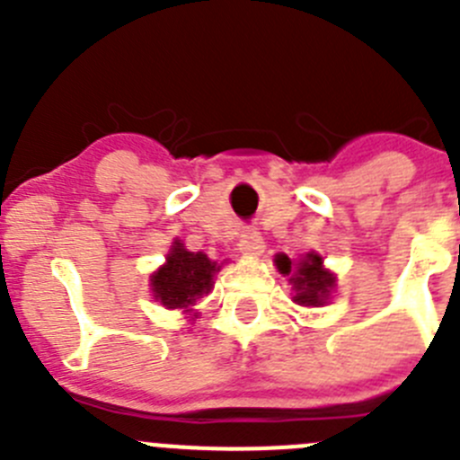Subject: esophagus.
Here are the masks:
<instances>
[{
    "mask_svg": "<svg viewBox=\"0 0 460 460\" xmlns=\"http://www.w3.org/2000/svg\"><path fill=\"white\" fill-rule=\"evenodd\" d=\"M239 251L246 255H260L265 251V242H262L258 230H246L242 234V239H239Z\"/></svg>",
    "mask_w": 460,
    "mask_h": 460,
    "instance_id": "obj_1",
    "label": "esophagus"
}]
</instances>
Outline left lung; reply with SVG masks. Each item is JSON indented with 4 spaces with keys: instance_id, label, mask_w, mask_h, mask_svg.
I'll use <instances>...</instances> for the list:
<instances>
[{
    "instance_id": "left-lung-1",
    "label": "left lung",
    "mask_w": 460,
    "mask_h": 460,
    "mask_svg": "<svg viewBox=\"0 0 460 460\" xmlns=\"http://www.w3.org/2000/svg\"><path fill=\"white\" fill-rule=\"evenodd\" d=\"M276 267H279L280 274H290L292 260L288 255H279L276 258ZM290 283L296 290V304H302V306H318V304L327 302L329 290L334 288V276L323 270V258L320 255H308L306 260L299 262L296 271L292 274Z\"/></svg>"
}]
</instances>
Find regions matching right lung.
I'll list each match as a JSON object with an SVG mask.
<instances>
[{"mask_svg":"<svg viewBox=\"0 0 460 460\" xmlns=\"http://www.w3.org/2000/svg\"><path fill=\"white\" fill-rule=\"evenodd\" d=\"M214 271L217 265L205 253H190L174 242L168 262L152 276L154 296L168 308H189L198 296L211 290Z\"/></svg>","mask_w":460,"mask_h":460,"instance_id":"obj_1","label":"right lung"}]
</instances>
